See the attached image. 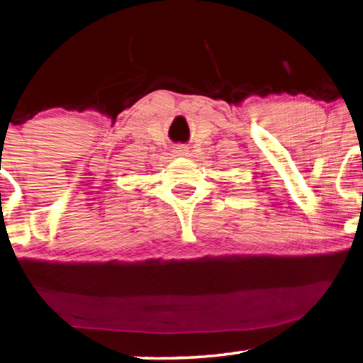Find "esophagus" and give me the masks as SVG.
Here are the masks:
<instances>
[{
  "instance_id": "34e87169",
  "label": "esophagus",
  "mask_w": 363,
  "mask_h": 363,
  "mask_svg": "<svg viewBox=\"0 0 363 363\" xmlns=\"http://www.w3.org/2000/svg\"><path fill=\"white\" fill-rule=\"evenodd\" d=\"M174 152L177 153V155H181V157H187L189 155V147L179 144V145H176V150Z\"/></svg>"
}]
</instances>
